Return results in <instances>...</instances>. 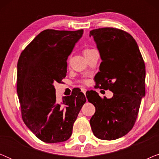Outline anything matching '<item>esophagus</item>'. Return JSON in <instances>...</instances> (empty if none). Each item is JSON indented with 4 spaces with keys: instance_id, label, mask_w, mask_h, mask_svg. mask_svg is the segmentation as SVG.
I'll use <instances>...</instances> for the list:
<instances>
[{
    "instance_id": "34e87169",
    "label": "esophagus",
    "mask_w": 159,
    "mask_h": 159,
    "mask_svg": "<svg viewBox=\"0 0 159 159\" xmlns=\"http://www.w3.org/2000/svg\"><path fill=\"white\" fill-rule=\"evenodd\" d=\"M81 90H82V92L83 93L84 95H85V93H86V91H87L86 89H84V88H82V89H81Z\"/></svg>"
}]
</instances>
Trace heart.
Here are the masks:
<instances>
[{"label": "heart", "mask_w": 159, "mask_h": 159, "mask_svg": "<svg viewBox=\"0 0 159 159\" xmlns=\"http://www.w3.org/2000/svg\"><path fill=\"white\" fill-rule=\"evenodd\" d=\"M92 50H93V49H85V50H84V51H83V53H84H84H88V52H90V51H92ZM82 82H83V83H87V82H88V81H87V80H82Z\"/></svg>", "instance_id": "heart-1"}]
</instances>
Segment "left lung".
<instances>
[{"label":"left lung","instance_id":"obj_1","mask_svg":"<svg viewBox=\"0 0 159 159\" xmlns=\"http://www.w3.org/2000/svg\"><path fill=\"white\" fill-rule=\"evenodd\" d=\"M102 62L95 75L96 87L109 90L111 98H101L95 91L86 93L95 107L91 129L96 138L113 140L132 129L141 100L145 95V66L136 41L131 34L113 27L93 30Z\"/></svg>","mask_w":159,"mask_h":159}]
</instances>
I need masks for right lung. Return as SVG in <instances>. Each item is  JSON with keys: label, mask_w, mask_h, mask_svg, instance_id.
Here are the masks:
<instances>
[{"label": "right lung", "mask_w": 159, "mask_h": 159, "mask_svg": "<svg viewBox=\"0 0 159 159\" xmlns=\"http://www.w3.org/2000/svg\"><path fill=\"white\" fill-rule=\"evenodd\" d=\"M82 34L83 30H45L19 56L16 88L21 116L26 126L45 143L68 140L86 102L79 90L58 102L53 85L66 76V60Z\"/></svg>", "instance_id": "obj_1"}]
</instances>
